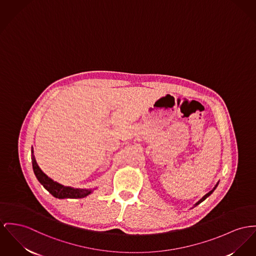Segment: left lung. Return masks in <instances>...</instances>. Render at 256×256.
<instances>
[{
    "label": "left lung",
    "mask_w": 256,
    "mask_h": 256,
    "mask_svg": "<svg viewBox=\"0 0 256 256\" xmlns=\"http://www.w3.org/2000/svg\"><path fill=\"white\" fill-rule=\"evenodd\" d=\"M218 184H216V186H214V189H212V191H210V192H208V193H206V195H204V197H203V198H202V199H201V200H200V201H198V202H197V203H196V204H195V206H197V204H200V203H202V202H203V201H204V200H206V198H208V196H210V194H212V192H214V189H216V186H218Z\"/></svg>",
    "instance_id": "obj_1"
}]
</instances>
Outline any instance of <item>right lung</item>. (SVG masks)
Listing matches in <instances>:
<instances>
[{"label": "right lung", "mask_w": 256, "mask_h": 256, "mask_svg": "<svg viewBox=\"0 0 256 256\" xmlns=\"http://www.w3.org/2000/svg\"><path fill=\"white\" fill-rule=\"evenodd\" d=\"M32 154H33V150H32ZM32 162H33V170H34V174H36L38 180L55 198H59V199L84 198L92 192V190H90V189H80V188L64 186L54 182L40 169L38 165L36 164V162L34 160V155L32 156Z\"/></svg>", "instance_id": "add662e5"}]
</instances>
